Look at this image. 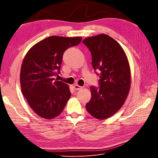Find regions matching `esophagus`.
<instances>
[{
  "label": "esophagus",
  "instance_id": "34e87169",
  "mask_svg": "<svg viewBox=\"0 0 158 158\" xmlns=\"http://www.w3.org/2000/svg\"><path fill=\"white\" fill-rule=\"evenodd\" d=\"M73 88H74V89H76V90H79V89H81L82 88V86H79L78 85H75L73 86Z\"/></svg>",
  "mask_w": 158,
  "mask_h": 158
}]
</instances>
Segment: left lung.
Listing matches in <instances>:
<instances>
[{
  "instance_id": "obj_1",
  "label": "left lung",
  "mask_w": 158,
  "mask_h": 158,
  "mask_svg": "<svg viewBox=\"0 0 158 158\" xmlns=\"http://www.w3.org/2000/svg\"><path fill=\"white\" fill-rule=\"evenodd\" d=\"M82 43L92 54L94 69L100 72V86H90L92 98L86 108L94 118L106 119L121 108L129 94V63L122 47L108 35L101 34L86 38Z\"/></svg>"
}]
</instances>
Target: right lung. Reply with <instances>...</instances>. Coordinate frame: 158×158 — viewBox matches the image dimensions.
<instances>
[{
	"label": "right lung",
	"mask_w": 158,
	"mask_h": 158,
	"mask_svg": "<svg viewBox=\"0 0 158 158\" xmlns=\"http://www.w3.org/2000/svg\"><path fill=\"white\" fill-rule=\"evenodd\" d=\"M81 37L52 36L32 46L26 54L20 70L22 92L40 117L52 119L59 115L71 95L69 86L52 78L60 73L66 49L79 45Z\"/></svg>",
	"instance_id": "add662e5"
}]
</instances>
